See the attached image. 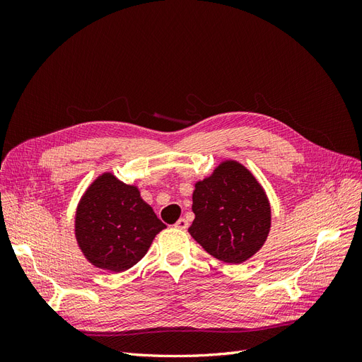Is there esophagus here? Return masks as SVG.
<instances>
[{"label":"esophagus","instance_id":"34e87169","mask_svg":"<svg viewBox=\"0 0 362 362\" xmlns=\"http://www.w3.org/2000/svg\"><path fill=\"white\" fill-rule=\"evenodd\" d=\"M173 226H175V228H177V229H181V231H185V229H187V228H189V221H187V218H184V217H181V218H180V221H178L177 223H175Z\"/></svg>","mask_w":362,"mask_h":362}]
</instances>
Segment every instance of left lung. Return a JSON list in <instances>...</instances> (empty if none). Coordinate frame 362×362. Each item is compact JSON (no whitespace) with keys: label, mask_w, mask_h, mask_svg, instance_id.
Masks as SVG:
<instances>
[{"label":"left lung","mask_w":362,"mask_h":362,"mask_svg":"<svg viewBox=\"0 0 362 362\" xmlns=\"http://www.w3.org/2000/svg\"><path fill=\"white\" fill-rule=\"evenodd\" d=\"M189 233L210 255L229 264L250 258L266 242L270 206L264 190L242 164L226 161L196 184Z\"/></svg>","instance_id":"8db88e82"}]
</instances>
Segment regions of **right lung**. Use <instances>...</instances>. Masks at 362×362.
Wrapping results in <instances>:
<instances>
[{"mask_svg": "<svg viewBox=\"0 0 362 362\" xmlns=\"http://www.w3.org/2000/svg\"><path fill=\"white\" fill-rule=\"evenodd\" d=\"M163 228L166 225L141 201L139 190L112 173L90 185L75 218V235L86 258L116 273L137 264Z\"/></svg>", "mask_w": 362, "mask_h": 362, "instance_id": "add662e5", "label": "right lung"}]
</instances>
